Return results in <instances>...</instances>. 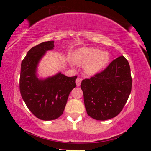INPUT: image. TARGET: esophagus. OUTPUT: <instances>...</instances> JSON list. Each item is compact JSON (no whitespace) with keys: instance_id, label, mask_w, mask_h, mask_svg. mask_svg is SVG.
Wrapping results in <instances>:
<instances>
[{"instance_id":"34e87169","label":"esophagus","mask_w":151,"mask_h":151,"mask_svg":"<svg viewBox=\"0 0 151 151\" xmlns=\"http://www.w3.org/2000/svg\"><path fill=\"white\" fill-rule=\"evenodd\" d=\"M81 80H82V79H81V78H79V77L77 78V80H76V84H77V86H80L81 82Z\"/></svg>"}]
</instances>
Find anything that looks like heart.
<instances>
[{"instance_id":"heart-1","label":"heart","mask_w":151,"mask_h":151,"mask_svg":"<svg viewBox=\"0 0 151 151\" xmlns=\"http://www.w3.org/2000/svg\"><path fill=\"white\" fill-rule=\"evenodd\" d=\"M110 55L107 52L94 47H81L72 55V61L76 65L83 66L88 75H94L108 65Z\"/></svg>"}]
</instances>
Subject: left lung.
<instances>
[{"instance_id": "obj_1", "label": "left lung", "mask_w": 151, "mask_h": 151, "mask_svg": "<svg viewBox=\"0 0 151 151\" xmlns=\"http://www.w3.org/2000/svg\"><path fill=\"white\" fill-rule=\"evenodd\" d=\"M131 86L129 62L124 56L119 57L103 72L81 81L87 114L99 121L116 116L129 99Z\"/></svg>"}]
</instances>
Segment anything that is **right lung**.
I'll return each mask as SVG.
<instances>
[{"instance_id": "right-lung-1", "label": "right lung", "mask_w": 151, "mask_h": 151, "mask_svg": "<svg viewBox=\"0 0 151 151\" xmlns=\"http://www.w3.org/2000/svg\"><path fill=\"white\" fill-rule=\"evenodd\" d=\"M54 41L33 47L21 63L20 91L29 110L38 119L51 121L63 114L68 96L76 87L77 76L67 77L62 72L48 77H38L37 67L47 51L54 49Z\"/></svg>"}]
</instances>
